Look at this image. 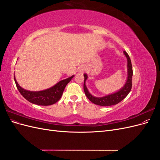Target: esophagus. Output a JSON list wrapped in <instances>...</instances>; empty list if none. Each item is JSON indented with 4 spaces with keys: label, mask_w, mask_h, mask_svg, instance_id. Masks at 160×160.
Segmentation results:
<instances>
[{
    "label": "esophagus",
    "mask_w": 160,
    "mask_h": 160,
    "mask_svg": "<svg viewBox=\"0 0 160 160\" xmlns=\"http://www.w3.org/2000/svg\"><path fill=\"white\" fill-rule=\"evenodd\" d=\"M85 66H83V65H82V66H81L79 68V72H83L85 70Z\"/></svg>",
    "instance_id": "obj_1"
}]
</instances>
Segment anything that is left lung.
I'll use <instances>...</instances> for the list:
<instances>
[{
    "mask_svg": "<svg viewBox=\"0 0 160 160\" xmlns=\"http://www.w3.org/2000/svg\"><path fill=\"white\" fill-rule=\"evenodd\" d=\"M124 55H125L128 60V79L125 85L123 87L122 89H120L118 91L115 92L113 94H110L108 95H106L102 98H97L92 95L87 88L85 85V81L88 79V75L87 74H84V84H83V89L85 91V93L88 98L92 103L94 104L101 105V106H110L118 104L120 101H122L126 98L127 95L129 94L131 89H132V76H133V69H132V65L128 53L123 51Z\"/></svg>",
    "mask_w": 160,
    "mask_h": 160,
    "instance_id": "left-lung-1",
    "label": "left lung"
}]
</instances>
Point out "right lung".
I'll use <instances>...</instances> for the list:
<instances>
[{"label":"right lung","instance_id":"1","mask_svg":"<svg viewBox=\"0 0 160 160\" xmlns=\"http://www.w3.org/2000/svg\"><path fill=\"white\" fill-rule=\"evenodd\" d=\"M72 75L66 79L62 80L52 88L40 91H31L22 89L14 77L17 88L20 93L29 102L38 105H51L57 103L62 95L66 85L73 78Z\"/></svg>","mask_w":160,"mask_h":160}]
</instances>
